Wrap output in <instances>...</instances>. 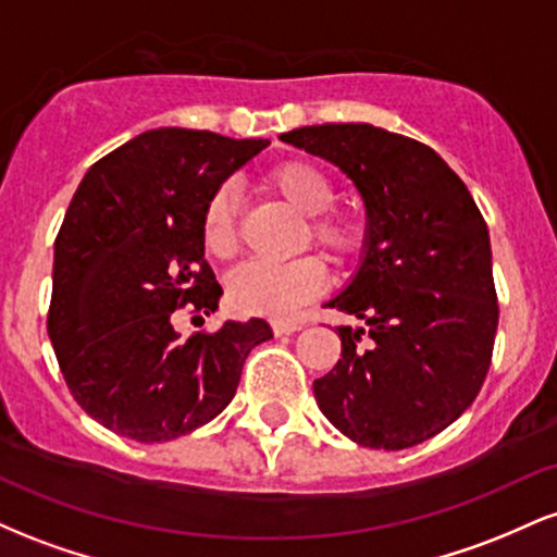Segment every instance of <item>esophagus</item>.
Wrapping results in <instances>:
<instances>
[{"mask_svg":"<svg viewBox=\"0 0 557 557\" xmlns=\"http://www.w3.org/2000/svg\"><path fill=\"white\" fill-rule=\"evenodd\" d=\"M296 330H300V322H287V319H274L272 322L274 335H290Z\"/></svg>","mask_w":557,"mask_h":557,"instance_id":"esophagus-1","label":"esophagus"}]
</instances>
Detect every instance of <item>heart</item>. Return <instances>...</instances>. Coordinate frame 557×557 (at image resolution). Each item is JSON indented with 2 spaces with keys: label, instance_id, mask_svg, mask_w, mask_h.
<instances>
[{
  "label": "heart",
  "instance_id": "obj_1",
  "mask_svg": "<svg viewBox=\"0 0 557 557\" xmlns=\"http://www.w3.org/2000/svg\"><path fill=\"white\" fill-rule=\"evenodd\" d=\"M264 185L274 196L306 220L304 240L317 243L332 257H345L359 246V227L343 214L327 209L335 201L330 177L317 164L290 159L264 175ZM238 201L230 185L216 188L209 196L201 216V238L207 251L216 259L233 257L238 246ZM324 267L314 257H300L285 264L246 261L227 277V304L238 314H257L285 319L296 314L300 304L314 298L324 287Z\"/></svg>",
  "mask_w": 557,
  "mask_h": 557
}]
</instances>
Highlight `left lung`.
Here are the masks:
<instances>
[{
    "mask_svg": "<svg viewBox=\"0 0 557 557\" xmlns=\"http://www.w3.org/2000/svg\"><path fill=\"white\" fill-rule=\"evenodd\" d=\"M280 140L327 159L359 190L363 248L330 309L343 350L314 398L363 447L403 450L450 426L487 376L497 296L484 216L443 157L369 123L296 127Z\"/></svg>",
    "mask_w": 557,
    "mask_h": 557,
    "instance_id": "left-lung-1",
    "label": "left lung"
}]
</instances>
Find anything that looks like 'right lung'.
<instances>
[{
	"label": "right lung",
	"mask_w": 557,
	"mask_h": 557,
	"mask_svg": "<svg viewBox=\"0 0 557 557\" xmlns=\"http://www.w3.org/2000/svg\"><path fill=\"white\" fill-rule=\"evenodd\" d=\"M270 140L157 127L88 168L54 240L49 341L78 406L136 443H168L233 400L264 319L181 337L175 309L212 314L203 261L209 196Z\"/></svg>",
	"instance_id": "1"
}]
</instances>
